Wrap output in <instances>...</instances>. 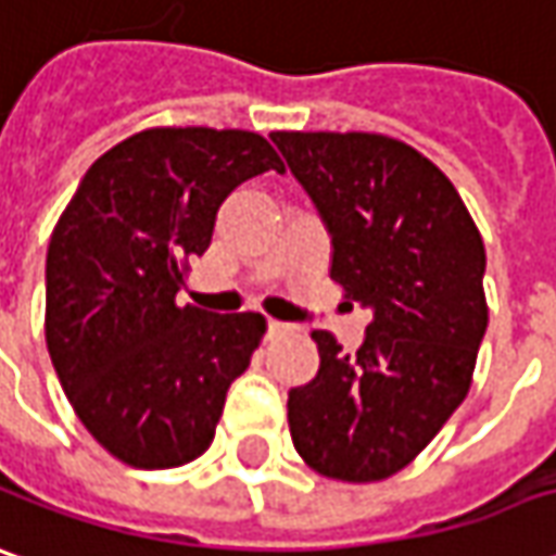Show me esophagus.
I'll list each match as a JSON object with an SVG mask.
<instances>
[{
    "instance_id": "esophagus-1",
    "label": "esophagus",
    "mask_w": 556,
    "mask_h": 556,
    "mask_svg": "<svg viewBox=\"0 0 556 556\" xmlns=\"http://www.w3.org/2000/svg\"><path fill=\"white\" fill-rule=\"evenodd\" d=\"M267 334H270V338L294 334V326H289V323H279V319H267Z\"/></svg>"
}]
</instances>
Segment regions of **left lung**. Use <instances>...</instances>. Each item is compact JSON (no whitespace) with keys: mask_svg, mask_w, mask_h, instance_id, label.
<instances>
[{"mask_svg":"<svg viewBox=\"0 0 556 556\" xmlns=\"http://www.w3.org/2000/svg\"><path fill=\"white\" fill-rule=\"evenodd\" d=\"M331 237V279L371 309L356 353L328 331L289 392L294 451L334 481H383L463 405L486 331L484 240L441 169L380 134H270Z\"/></svg>","mask_w":556,"mask_h":556,"instance_id":"left-lung-1","label":"left lung"}]
</instances>
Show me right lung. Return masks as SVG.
I'll return each instance as SVG.
<instances>
[{"label": "right lung", "mask_w": 556, "mask_h": 556, "mask_svg": "<svg viewBox=\"0 0 556 556\" xmlns=\"http://www.w3.org/2000/svg\"><path fill=\"white\" fill-rule=\"evenodd\" d=\"M282 169L249 130L151 127L93 161L45 264V341L72 410L115 459L176 468L213 444L264 316L176 304L237 185Z\"/></svg>", "instance_id": "add662e5"}]
</instances>
